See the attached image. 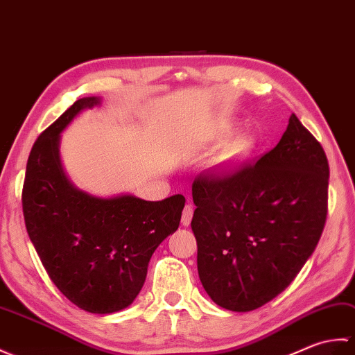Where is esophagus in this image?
Here are the masks:
<instances>
[{
  "mask_svg": "<svg viewBox=\"0 0 355 355\" xmlns=\"http://www.w3.org/2000/svg\"><path fill=\"white\" fill-rule=\"evenodd\" d=\"M193 214H194L193 205H185V208L182 211V225L184 226H190L191 220H193Z\"/></svg>",
  "mask_w": 355,
  "mask_h": 355,
  "instance_id": "1",
  "label": "esophagus"
}]
</instances>
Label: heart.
<instances>
[{"label": "heart", "mask_w": 355, "mask_h": 355, "mask_svg": "<svg viewBox=\"0 0 355 355\" xmlns=\"http://www.w3.org/2000/svg\"><path fill=\"white\" fill-rule=\"evenodd\" d=\"M226 135H227V132H223L222 135H220V138H225ZM252 147H254V143H252L250 138L240 137V138L234 141L230 148H227V152L225 153L223 159L227 161V162L241 159V157L249 155V152L252 150Z\"/></svg>", "instance_id": "1"}]
</instances>
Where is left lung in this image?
Wrapping results in <instances>:
<instances>
[{"instance_id":"1","label":"left lung","mask_w":355,"mask_h":355,"mask_svg":"<svg viewBox=\"0 0 355 355\" xmlns=\"http://www.w3.org/2000/svg\"><path fill=\"white\" fill-rule=\"evenodd\" d=\"M328 179L324 148L291 114L277 147L257 162L194 180L191 230L212 301L252 311L290 286L324 231Z\"/></svg>"}]
</instances>
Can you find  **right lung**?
Instances as JSON below:
<instances>
[{
  "label": "right lung",
  "mask_w": 355,
  "mask_h": 355,
  "mask_svg": "<svg viewBox=\"0 0 355 355\" xmlns=\"http://www.w3.org/2000/svg\"><path fill=\"white\" fill-rule=\"evenodd\" d=\"M100 101L77 100L39 135L27 161L22 211L28 237L60 293L85 311L109 314L135 301L153 252L179 227L185 198L103 199L69 182L60 162V133Z\"/></svg>",
  "instance_id": "obj_1"
}]
</instances>
